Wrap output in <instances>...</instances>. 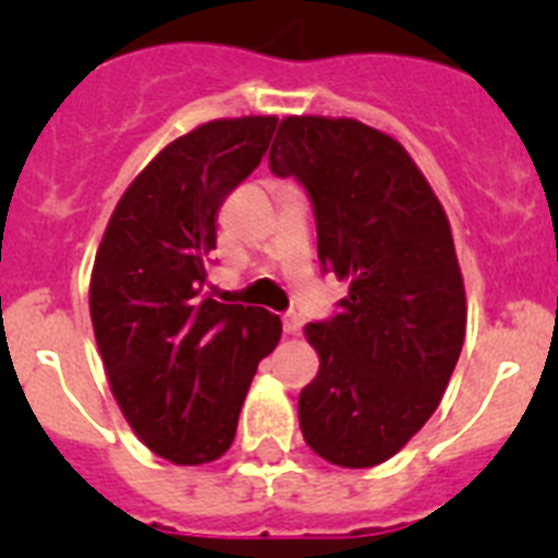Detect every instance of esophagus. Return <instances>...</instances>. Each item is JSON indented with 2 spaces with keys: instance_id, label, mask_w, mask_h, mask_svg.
<instances>
[{
  "instance_id": "1",
  "label": "esophagus",
  "mask_w": 558,
  "mask_h": 558,
  "mask_svg": "<svg viewBox=\"0 0 558 558\" xmlns=\"http://www.w3.org/2000/svg\"><path fill=\"white\" fill-rule=\"evenodd\" d=\"M282 327L288 335H302V315L284 313L282 315Z\"/></svg>"
}]
</instances>
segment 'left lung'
<instances>
[{"label":"left lung","instance_id":"obj_1","mask_svg":"<svg viewBox=\"0 0 558 558\" xmlns=\"http://www.w3.org/2000/svg\"><path fill=\"white\" fill-rule=\"evenodd\" d=\"M270 170L313 201L318 259L349 284L307 324L318 374L299 393L315 456L366 470L397 456L441 402L466 335L445 206L393 136L347 117H284Z\"/></svg>","mask_w":558,"mask_h":558}]
</instances>
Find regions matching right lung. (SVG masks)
<instances>
[{"label": "right lung", "mask_w": 558, "mask_h": 558, "mask_svg": "<svg viewBox=\"0 0 558 558\" xmlns=\"http://www.w3.org/2000/svg\"><path fill=\"white\" fill-rule=\"evenodd\" d=\"M276 117L211 120L172 140L122 192L100 240L88 313L108 386L142 445L181 466L218 461L279 315L209 284L215 220L263 161Z\"/></svg>", "instance_id": "add662e5"}]
</instances>
